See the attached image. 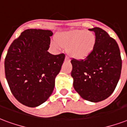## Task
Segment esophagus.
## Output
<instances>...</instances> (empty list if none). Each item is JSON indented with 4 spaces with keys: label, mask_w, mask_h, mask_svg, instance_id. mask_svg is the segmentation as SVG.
<instances>
[{
    "label": "esophagus",
    "mask_w": 127,
    "mask_h": 127,
    "mask_svg": "<svg viewBox=\"0 0 127 127\" xmlns=\"http://www.w3.org/2000/svg\"><path fill=\"white\" fill-rule=\"evenodd\" d=\"M65 61H69V58H68V57H65Z\"/></svg>",
    "instance_id": "1"
}]
</instances>
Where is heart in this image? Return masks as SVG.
Instances as JSON below:
<instances>
[{
  "mask_svg": "<svg viewBox=\"0 0 127 127\" xmlns=\"http://www.w3.org/2000/svg\"><path fill=\"white\" fill-rule=\"evenodd\" d=\"M57 40L51 44L57 50L67 48L69 57L76 60H83L93 51L96 44V37L93 32L84 30L75 29L60 32Z\"/></svg>",
  "mask_w": 127,
  "mask_h": 127,
  "instance_id": "b5f03b06",
  "label": "heart"
}]
</instances>
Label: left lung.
<instances>
[{"mask_svg": "<svg viewBox=\"0 0 127 127\" xmlns=\"http://www.w3.org/2000/svg\"><path fill=\"white\" fill-rule=\"evenodd\" d=\"M89 30L95 33V46L84 60L71 61V76L74 90L82 98L98 102L115 91L121 76L122 61L115 39L98 27Z\"/></svg>", "mask_w": 127, "mask_h": 127, "instance_id": "left-lung-1", "label": "left lung"}]
</instances>
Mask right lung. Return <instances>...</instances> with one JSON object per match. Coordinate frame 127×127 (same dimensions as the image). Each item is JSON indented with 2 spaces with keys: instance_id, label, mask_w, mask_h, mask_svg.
<instances>
[{
  "instance_id": "obj_1",
  "label": "right lung",
  "mask_w": 127,
  "mask_h": 127,
  "mask_svg": "<svg viewBox=\"0 0 127 127\" xmlns=\"http://www.w3.org/2000/svg\"><path fill=\"white\" fill-rule=\"evenodd\" d=\"M50 30L27 29L10 44L4 61L6 79L16 99L36 107L53 93L65 55L48 52Z\"/></svg>"
}]
</instances>
